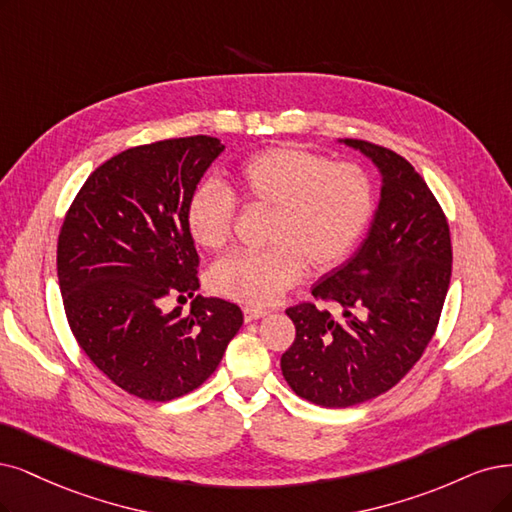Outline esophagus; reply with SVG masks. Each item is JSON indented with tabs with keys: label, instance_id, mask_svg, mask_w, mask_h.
I'll return each instance as SVG.
<instances>
[{
	"label": "esophagus",
	"instance_id": "obj_1",
	"mask_svg": "<svg viewBox=\"0 0 512 512\" xmlns=\"http://www.w3.org/2000/svg\"><path fill=\"white\" fill-rule=\"evenodd\" d=\"M242 314H244L246 323H251V320H257V318H261V316H266L268 312L261 310V308H242Z\"/></svg>",
	"mask_w": 512,
	"mask_h": 512
}]
</instances>
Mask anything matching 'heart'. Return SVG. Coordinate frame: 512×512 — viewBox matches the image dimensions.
<instances>
[{"mask_svg": "<svg viewBox=\"0 0 512 512\" xmlns=\"http://www.w3.org/2000/svg\"><path fill=\"white\" fill-rule=\"evenodd\" d=\"M249 208H268L263 251L219 259L208 287L246 306H270L304 274L331 272L356 251L375 213V187L354 162H333L310 147L280 145L246 158L232 175ZM185 230L206 251L232 240L238 204L213 183L198 185L185 202Z\"/></svg>", "mask_w": 512, "mask_h": 512, "instance_id": "b5f03b06", "label": "heart"}]
</instances>
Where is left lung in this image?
<instances>
[{"instance_id":"8db88e82","label":"left lung","mask_w":512,"mask_h":512,"mask_svg":"<svg viewBox=\"0 0 512 512\" xmlns=\"http://www.w3.org/2000/svg\"><path fill=\"white\" fill-rule=\"evenodd\" d=\"M382 170V200L367 240L312 295L339 316L301 301L280 369L291 390L320 407L375 399L420 361L439 327L451 278V234L439 200L403 156L346 139Z\"/></svg>"}]
</instances>
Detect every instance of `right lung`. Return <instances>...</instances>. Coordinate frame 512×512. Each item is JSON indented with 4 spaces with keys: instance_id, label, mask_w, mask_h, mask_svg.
<instances>
[{
    "instance_id": "1",
    "label": "right lung",
    "mask_w": 512,
    "mask_h": 512,
    "mask_svg": "<svg viewBox=\"0 0 512 512\" xmlns=\"http://www.w3.org/2000/svg\"><path fill=\"white\" fill-rule=\"evenodd\" d=\"M196 135L130 147L109 158L73 198L56 244L67 323L99 371L132 396L166 403L202 386L242 325L232 301L194 296L198 253L185 202L221 154Z\"/></svg>"
}]
</instances>
